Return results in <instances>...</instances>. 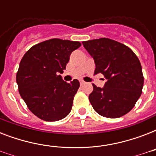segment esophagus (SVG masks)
Returning <instances> with one entry per match:
<instances>
[{
    "instance_id": "34e87169",
    "label": "esophagus",
    "mask_w": 156,
    "mask_h": 156,
    "mask_svg": "<svg viewBox=\"0 0 156 156\" xmlns=\"http://www.w3.org/2000/svg\"><path fill=\"white\" fill-rule=\"evenodd\" d=\"M85 83V82H83V81H80V85H83Z\"/></svg>"
}]
</instances>
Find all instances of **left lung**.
Returning a JSON list of instances; mask_svg holds the SVG:
<instances>
[{"mask_svg":"<svg viewBox=\"0 0 156 156\" xmlns=\"http://www.w3.org/2000/svg\"><path fill=\"white\" fill-rule=\"evenodd\" d=\"M94 59L95 73L107 79L103 87L92 84L89 100L95 111L108 118H118L133 108L143 90L142 66L138 56L123 44L108 38L83 41Z\"/></svg>","mask_w":156,"mask_h":156,"instance_id":"8db88e82","label":"left lung"}]
</instances>
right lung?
Returning a JSON list of instances; mask_svg holds the SVG:
<instances>
[{"mask_svg": "<svg viewBox=\"0 0 156 156\" xmlns=\"http://www.w3.org/2000/svg\"><path fill=\"white\" fill-rule=\"evenodd\" d=\"M81 46L77 41L52 39L31 47L23 56L16 81L30 112L45 121L65 118L71 111L80 83L62 79L69 56Z\"/></svg>", "mask_w": 156, "mask_h": 156, "instance_id": "1", "label": "right lung"}]
</instances>
